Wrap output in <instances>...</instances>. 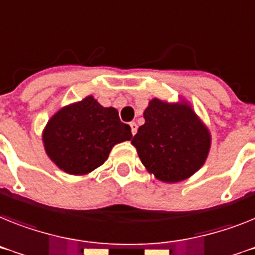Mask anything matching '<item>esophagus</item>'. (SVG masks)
<instances>
[{
    "label": "esophagus",
    "instance_id": "obj_1",
    "mask_svg": "<svg viewBox=\"0 0 255 255\" xmlns=\"http://www.w3.org/2000/svg\"><path fill=\"white\" fill-rule=\"evenodd\" d=\"M129 127H131L132 134H136V132H137V124L134 123V122H131V123H129Z\"/></svg>",
    "mask_w": 255,
    "mask_h": 255
}]
</instances>
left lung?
<instances>
[{
  "instance_id": "1",
  "label": "left lung",
  "mask_w": 255,
  "mask_h": 255,
  "mask_svg": "<svg viewBox=\"0 0 255 255\" xmlns=\"http://www.w3.org/2000/svg\"><path fill=\"white\" fill-rule=\"evenodd\" d=\"M144 118L145 123L131 142L145 168L158 180H185L204 166L210 151L211 134L189 102L153 98Z\"/></svg>"
}]
</instances>
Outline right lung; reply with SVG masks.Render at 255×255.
<instances>
[{"mask_svg": "<svg viewBox=\"0 0 255 255\" xmlns=\"http://www.w3.org/2000/svg\"><path fill=\"white\" fill-rule=\"evenodd\" d=\"M131 138V127L122 123L117 109L104 108L93 96L59 109L42 131L51 162L76 176L100 167L115 145Z\"/></svg>", "mask_w": 255, "mask_h": 255, "instance_id": "1", "label": "right lung"}]
</instances>
